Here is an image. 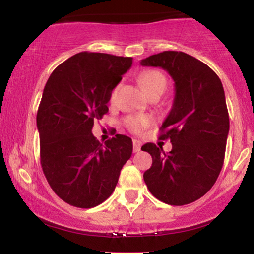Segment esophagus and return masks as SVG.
Wrapping results in <instances>:
<instances>
[{
    "instance_id": "1",
    "label": "esophagus",
    "mask_w": 254,
    "mask_h": 254,
    "mask_svg": "<svg viewBox=\"0 0 254 254\" xmlns=\"http://www.w3.org/2000/svg\"><path fill=\"white\" fill-rule=\"evenodd\" d=\"M132 144H133V153H137V151L141 150V141H138V139H133L132 141Z\"/></svg>"
}]
</instances>
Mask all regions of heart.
Masks as SVG:
<instances>
[{
  "label": "heart",
  "mask_w": 254,
  "mask_h": 254,
  "mask_svg": "<svg viewBox=\"0 0 254 254\" xmlns=\"http://www.w3.org/2000/svg\"><path fill=\"white\" fill-rule=\"evenodd\" d=\"M139 84L145 92L150 93L151 90L159 87H166V78L157 70H145L139 75ZM124 123L127 129L137 133L149 127L151 119L147 116H127L124 119Z\"/></svg>",
  "instance_id": "1"
}]
</instances>
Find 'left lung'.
Listing matches in <instances>:
<instances>
[{
  "mask_svg": "<svg viewBox=\"0 0 254 254\" xmlns=\"http://www.w3.org/2000/svg\"><path fill=\"white\" fill-rule=\"evenodd\" d=\"M160 66L174 81L172 110L162 123L160 139H171L166 154L154 143L141 149L153 164L143 174L148 190L170 205H185L203 197L223 166L229 116L222 82L216 72L182 51H164L141 61Z\"/></svg>",
  "mask_w": 254,
  "mask_h": 254,
  "instance_id": "1",
  "label": "left lung"
}]
</instances>
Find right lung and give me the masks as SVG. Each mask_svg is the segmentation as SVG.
<instances>
[{"label": "right lung", "instance_id": "1", "mask_svg": "<svg viewBox=\"0 0 254 254\" xmlns=\"http://www.w3.org/2000/svg\"><path fill=\"white\" fill-rule=\"evenodd\" d=\"M131 64V57L83 51L60 64L45 84L37 113L40 164L55 193L72 206L106 200L132 154L130 137L116 135L103 144L92 133Z\"/></svg>", "mask_w": 254, "mask_h": 254}]
</instances>
